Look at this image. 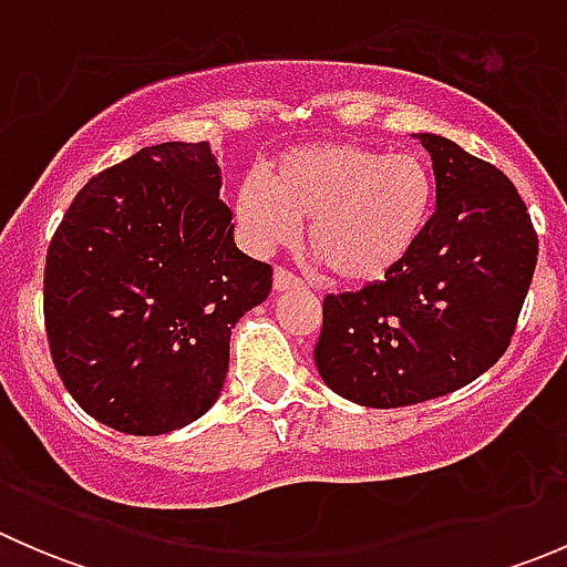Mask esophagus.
<instances>
[{
    "label": "esophagus",
    "instance_id": "34e87169",
    "mask_svg": "<svg viewBox=\"0 0 567 567\" xmlns=\"http://www.w3.org/2000/svg\"><path fill=\"white\" fill-rule=\"evenodd\" d=\"M301 288V279L293 277L290 271H285V268H277L274 271V290L277 293H285V290H299Z\"/></svg>",
    "mask_w": 567,
    "mask_h": 567
}]
</instances>
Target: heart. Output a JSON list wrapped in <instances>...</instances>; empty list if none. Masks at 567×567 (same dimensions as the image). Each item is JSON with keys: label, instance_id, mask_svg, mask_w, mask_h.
Listing matches in <instances>:
<instances>
[{"label": "heart", "instance_id": "obj_1", "mask_svg": "<svg viewBox=\"0 0 567 567\" xmlns=\"http://www.w3.org/2000/svg\"><path fill=\"white\" fill-rule=\"evenodd\" d=\"M433 199L431 169L411 153L316 142L274 158L268 181L244 177L236 219L255 251L290 244L307 219V247L337 282L375 285L416 249Z\"/></svg>", "mask_w": 567, "mask_h": 567}]
</instances>
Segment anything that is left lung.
I'll list each match as a JSON object with an SVG mask.
<instances>
[{
    "label": "left lung",
    "instance_id": "left-lung-1",
    "mask_svg": "<svg viewBox=\"0 0 567 567\" xmlns=\"http://www.w3.org/2000/svg\"><path fill=\"white\" fill-rule=\"evenodd\" d=\"M414 136L433 162L436 214L398 271L326 296L316 346L323 384L368 409L442 398L494 368L537 262L511 177L447 136Z\"/></svg>",
    "mask_w": 567,
    "mask_h": 567
}]
</instances>
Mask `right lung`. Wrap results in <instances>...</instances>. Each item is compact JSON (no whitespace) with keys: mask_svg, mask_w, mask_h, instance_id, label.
I'll use <instances>...</instances> for the list:
<instances>
[{"mask_svg":"<svg viewBox=\"0 0 567 567\" xmlns=\"http://www.w3.org/2000/svg\"><path fill=\"white\" fill-rule=\"evenodd\" d=\"M208 142L142 147L87 183L49 247L43 316L65 390L104 425L173 433L219 400L230 334L271 293L236 247Z\"/></svg>","mask_w":567,"mask_h":567,"instance_id":"obj_1","label":"right lung"}]
</instances>
